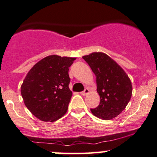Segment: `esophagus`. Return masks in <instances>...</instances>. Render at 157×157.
Masks as SVG:
<instances>
[{
  "label": "esophagus",
  "instance_id": "34e87169",
  "mask_svg": "<svg viewBox=\"0 0 157 157\" xmlns=\"http://www.w3.org/2000/svg\"><path fill=\"white\" fill-rule=\"evenodd\" d=\"M89 93H90V90H89L88 88H86L83 92L80 93V94H81L82 96H86V95H87Z\"/></svg>",
  "mask_w": 157,
  "mask_h": 157
}]
</instances>
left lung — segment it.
<instances>
[{
  "label": "left lung",
  "instance_id": "8db88e82",
  "mask_svg": "<svg viewBox=\"0 0 157 157\" xmlns=\"http://www.w3.org/2000/svg\"><path fill=\"white\" fill-rule=\"evenodd\" d=\"M83 58L96 75L100 103L91 112L103 120L113 119L127 106L132 95L131 80L122 67L103 52H93Z\"/></svg>",
  "mask_w": 157,
  "mask_h": 157
}]
</instances>
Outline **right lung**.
<instances>
[{
	"mask_svg": "<svg viewBox=\"0 0 157 157\" xmlns=\"http://www.w3.org/2000/svg\"><path fill=\"white\" fill-rule=\"evenodd\" d=\"M76 58L52 55L36 63L21 85L25 105L42 121H55L64 116L72 96L69 67Z\"/></svg>",
	"mask_w": 157,
	"mask_h": 157,
	"instance_id": "obj_1",
	"label": "right lung"
}]
</instances>
